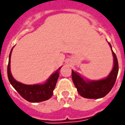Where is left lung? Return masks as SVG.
<instances>
[{
    "instance_id": "obj_1",
    "label": "left lung",
    "mask_w": 125,
    "mask_h": 125,
    "mask_svg": "<svg viewBox=\"0 0 125 125\" xmlns=\"http://www.w3.org/2000/svg\"><path fill=\"white\" fill-rule=\"evenodd\" d=\"M109 44L112 50L111 44ZM113 54L114 67L107 78L99 81H85L78 74L72 71V81L81 96L86 98H100L109 93L115 84L119 71L118 59L113 51Z\"/></svg>"
}]
</instances>
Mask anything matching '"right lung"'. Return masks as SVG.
Here are the masks:
<instances>
[{
    "label": "right lung",
    "mask_w": 125,
    "mask_h": 125,
    "mask_svg": "<svg viewBox=\"0 0 125 125\" xmlns=\"http://www.w3.org/2000/svg\"><path fill=\"white\" fill-rule=\"evenodd\" d=\"M12 49L13 48L11 49L9 54V62L7 65V76L11 85L24 99L30 102H39L50 99L53 94V90L59 77L58 71H60V68L52 74L48 81L43 84L26 85L18 83L12 77L10 71V61Z\"/></svg>",
    "instance_id": "add662e5"
}]
</instances>
